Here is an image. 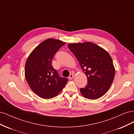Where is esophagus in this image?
<instances>
[{
    "instance_id": "1",
    "label": "esophagus",
    "mask_w": 134,
    "mask_h": 134,
    "mask_svg": "<svg viewBox=\"0 0 134 134\" xmlns=\"http://www.w3.org/2000/svg\"><path fill=\"white\" fill-rule=\"evenodd\" d=\"M73 77H74V74H70L68 78H69V79L71 80L72 78H73Z\"/></svg>"
}]
</instances>
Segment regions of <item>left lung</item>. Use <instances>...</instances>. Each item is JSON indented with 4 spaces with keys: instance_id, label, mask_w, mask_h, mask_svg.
Wrapping results in <instances>:
<instances>
[{
    "instance_id": "1",
    "label": "left lung",
    "mask_w": 134,
    "mask_h": 134,
    "mask_svg": "<svg viewBox=\"0 0 134 134\" xmlns=\"http://www.w3.org/2000/svg\"><path fill=\"white\" fill-rule=\"evenodd\" d=\"M68 47L87 77V86L80 88L82 94L90 99L100 98L109 90L114 79L115 70L111 56L92 42L70 43Z\"/></svg>"
}]
</instances>
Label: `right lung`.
<instances>
[{
	"label": "right lung",
	"instance_id": "obj_1",
	"mask_svg": "<svg viewBox=\"0 0 134 134\" xmlns=\"http://www.w3.org/2000/svg\"><path fill=\"white\" fill-rule=\"evenodd\" d=\"M64 44L59 40L48 38L36 47L28 56L25 65V77L30 87L41 98L56 97L68 79L59 76L52 65L54 55Z\"/></svg>",
	"mask_w": 134,
	"mask_h": 134
}]
</instances>
